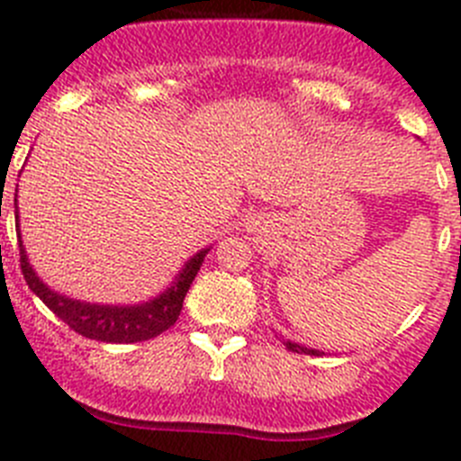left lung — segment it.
<instances>
[{"label":"left lung","instance_id":"1","mask_svg":"<svg viewBox=\"0 0 461 461\" xmlns=\"http://www.w3.org/2000/svg\"><path fill=\"white\" fill-rule=\"evenodd\" d=\"M284 344H286L288 351H293V353H307V356H321L319 351H313V348H307V346L293 344V341H284Z\"/></svg>","mask_w":461,"mask_h":461}]
</instances>
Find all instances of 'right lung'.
<instances>
[{
	"mask_svg": "<svg viewBox=\"0 0 461 461\" xmlns=\"http://www.w3.org/2000/svg\"><path fill=\"white\" fill-rule=\"evenodd\" d=\"M20 270H23L27 286L43 300L48 309L55 313L57 319H62L73 332L87 337V339L108 341V344H133V341H148L173 328L177 316L182 312L186 291L191 281L195 279L198 270L203 266L207 251H201L198 256L186 263L182 275L177 276L175 286L168 288L164 295H158L152 303H145L140 307H101V304H87L71 300V297L57 295L55 291L43 284L34 270L27 263V254L20 242Z\"/></svg>",
	"mask_w": 461,
	"mask_h": 461,
	"instance_id": "obj_1",
	"label": "right lung"
}]
</instances>
